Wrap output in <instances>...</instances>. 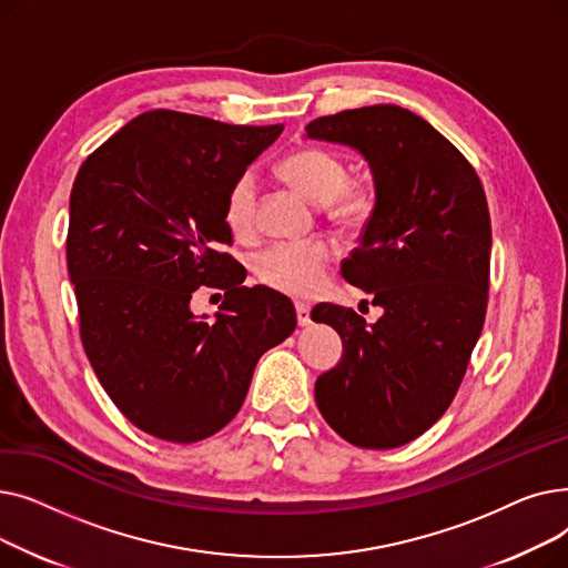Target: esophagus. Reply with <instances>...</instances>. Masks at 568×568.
<instances>
[{
  "instance_id": "esophagus-1",
  "label": "esophagus",
  "mask_w": 568,
  "mask_h": 568,
  "mask_svg": "<svg viewBox=\"0 0 568 568\" xmlns=\"http://www.w3.org/2000/svg\"><path fill=\"white\" fill-rule=\"evenodd\" d=\"M294 308H296V322H300V326H311V306L304 302H296Z\"/></svg>"
}]
</instances>
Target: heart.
I'll list each match as a JSON object with an SVG mask.
<instances>
[{
	"mask_svg": "<svg viewBox=\"0 0 568 568\" xmlns=\"http://www.w3.org/2000/svg\"><path fill=\"white\" fill-rule=\"evenodd\" d=\"M276 170L306 200L329 206V214L341 225L359 227L373 214V189L359 182H349V168L345 159L332 152V149L315 144L296 146L278 161ZM255 200V176L251 172L239 174L227 189L223 206V219L232 234H253ZM332 255V246L322 239H313L306 244H274L255 257L253 272L262 285L276 292L308 296L322 287Z\"/></svg>",
	"mask_w": 568,
	"mask_h": 568,
	"instance_id": "heart-1",
	"label": "heart"
}]
</instances>
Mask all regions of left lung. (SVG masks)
I'll return each instance as SVG.
<instances>
[{
	"label": "left lung",
	"instance_id": "8db88e82",
	"mask_svg": "<svg viewBox=\"0 0 568 568\" xmlns=\"http://www.w3.org/2000/svg\"><path fill=\"white\" fill-rule=\"evenodd\" d=\"M308 138L366 156L375 209L362 244L343 260L347 283L384 315L317 304L345 354L315 382V403L343 439L396 449L424 435L452 405L481 336L490 285V214L481 179L426 119L400 105L320 116Z\"/></svg>",
	"mask_w": 568,
	"mask_h": 568
}]
</instances>
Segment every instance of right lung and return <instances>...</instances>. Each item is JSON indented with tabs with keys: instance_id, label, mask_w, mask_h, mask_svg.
Here are the masks:
<instances>
[{
	"instance_id": "right-lung-1",
	"label": "right lung",
	"mask_w": 568,
	"mask_h": 568,
	"mask_svg": "<svg viewBox=\"0 0 568 568\" xmlns=\"http://www.w3.org/2000/svg\"><path fill=\"white\" fill-rule=\"evenodd\" d=\"M281 131L149 110L78 170L67 264L82 347L119 412L159 439L225 428L260 356L296 326L287 296L242 285L223 251L227 189ZM197 286L224 292L212 323L190 311Z\"/></svg>"
}]
</instances>
